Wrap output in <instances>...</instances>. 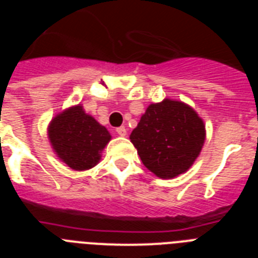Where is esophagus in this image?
Masks as SVG:
<instances>
[{
	"instance_id": "esophagus-1",
	"label": "esophagus",
	"mask_w": 258,
	"mask_h": 258,
	"mask_svg": "<svg viewBox=\"0 0 258 258\" xmlns=\"http://www.w3.org/2000/svg\"><path fill=\"white\" fill-rule=\"evenodd\" d=\"M116 133H117L118 136L125 137L126 136V129H125V126H118V127H116Z\"/></svg>"
}]
</instances>
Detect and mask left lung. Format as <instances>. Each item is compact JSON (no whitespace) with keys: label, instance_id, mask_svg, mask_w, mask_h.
Returning <instances> with one entry per match:
<instances>
[{"label":"left lung","instance_id":"left-lung-1","mask_svg":"<svg viewBox=\"0 0 258 258\" xmlns=\"http://www.w3.org/2000/svg\"><path fill=\"white\" fill-rule=\"evenodd\" d=\"M204 141L206 125L195 109L168 98L150 104L131 134L143 165L164 179L188 170Z\"/></svg>","mask_w":258,"mask_h":258}]
</instances>
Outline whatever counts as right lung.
<instances>
[{
  "label": "right lung",
  "mask_w": 258,
  "mask_h": 258,
  "mask_svg": "<svg viewBox=\"0 0 258 258\" xmlns=\"http://www.w3.org/2000/svg\"><path fill=\"white\" fill-rule=\"evenodd\" d=\"M47 136L59 159L79 172L97 165L102 150L111 140L106 127L85 113L80 104L70 107L52 118Z\"/></svg>",
  "instance_id": "right-lung-1"
}]
</instances>
